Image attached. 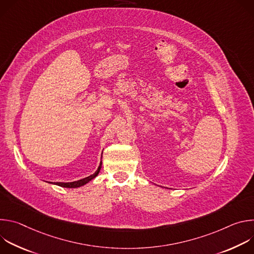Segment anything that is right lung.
<instances>
[{
	"label": "right lung",
	"mask_w": 254,
	"mask_h": 254,
	"mask_svg": "<svg viewBox=\"0 0 254 254\" xmlns=\"http://www.w3.org/2000/svg\"><path fill=\"white\" fill-rule=\"evenodd\" d=\"M101 159H102V154H101ZM101 164L102 162L100 161V164L97 168V170L94 172V174L86 177V178H83L81 180H77V181H74V182H68V183H64V182H49L50 184H53V185H57V186H60V187H63V188H78V187H81V186H84L85 184L89 183L91 180H93L95 177H97V175L99 174L100 172V169H101Z\"/></svg>",
	"instance_id": "add662e5"
}]
</instances>
